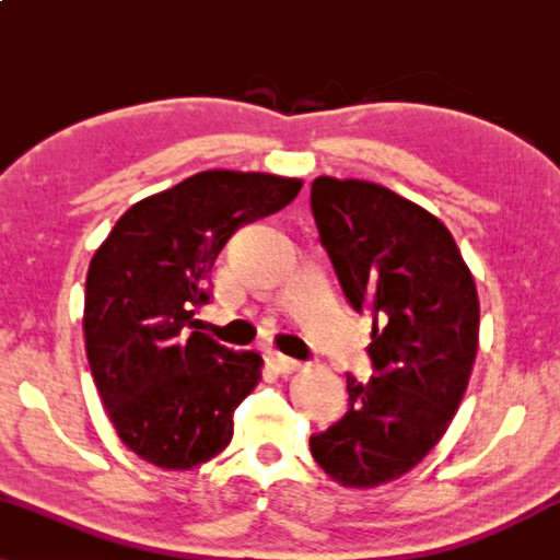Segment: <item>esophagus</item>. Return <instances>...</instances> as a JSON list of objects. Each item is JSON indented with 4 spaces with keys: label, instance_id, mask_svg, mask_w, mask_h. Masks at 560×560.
<instances>
[{
    "label": "esophagus",
    "instance_id": "34e87169",
    "mask_svg": "<svg viewBox=\"0 0 560 560\" xmlns=\"http://www.w3.org/2000/svg\"><path fill=\"white\" fill-rule=\"evenodd\" d=\"M268 365L275 370V373H280V375H290V373H295V370L300 368L298 360H292L288 355H282V352H275V350L268 352Z\"/></svg>",
    "mask_w": 560,
    "mask_h": 560
}]
</instances>
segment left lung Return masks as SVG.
<instances>
[{"label":"left lung","mask_w":560,"mask_h":560,"mask_svg":"<svg viewBox=\"0 0 560 560\" xmlns=\"http://www.w3.org/2000/svg\"><path fill=\"white\" fill-rule=\"evenodd\" d=\"M313 218L342 292L373 317L377 375H348V412L310 438L342 488L406 476L445 435L478 352L476 282L451 230L420 205L368 179L317 177Z\"/></svg>","instance_id":"left-lung-1"}]
</instances>
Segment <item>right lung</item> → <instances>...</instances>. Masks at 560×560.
Instances as JSON below:
<instances>
[{
	"label": "right lung",
	"instance_id": "1",
	"mask_svg": "<svg viewBox=\"0 0 560 560\" xmlns=\"http://www.w3.org/2000/svg\"><path fill=\"white\" fill-rule=\"evenodd\" d=\"M303 179L208 170L135 202L94 253L84 350L119 441L162 470H192L232 441L262 358L192 328L208 275L240 225L295 200Z\"/></svg>",
	"mask_w": 560,
	"mask_h": 560
}]
</instances>
